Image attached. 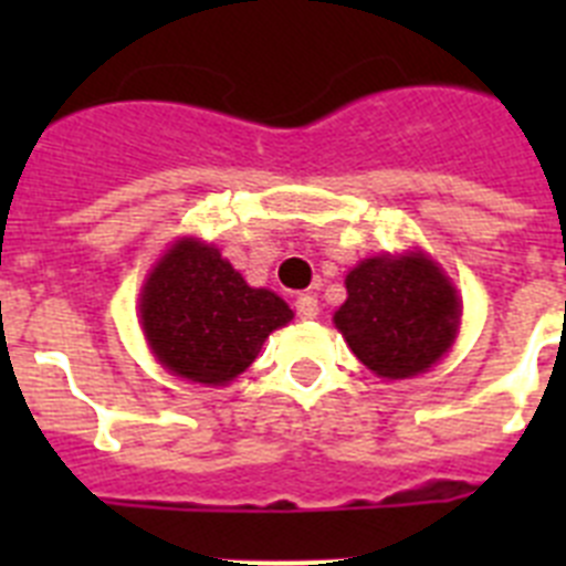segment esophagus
I'll return each instance as SVG.
<instances>
[{"label": "esophagus", "mask_w": 566, "mask_h": 566, "mask_svg": "<svg viewBox=\"0 0 566 566\" xmlns=\"http://www.w3.org/2000/svg\"><path fill=\"white\" fill-rule=\"evenodd\" d=\"M294 312H297L300 319H314L319 314L317 297H312V294H300V297L294 300Z\"/></svg>", "instance_id": "34e87169"}]
</instances>
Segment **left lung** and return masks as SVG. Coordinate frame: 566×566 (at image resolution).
Here are the masks:
<instances>
[{"mask_svg": "<svg viewBox=\"0 0 566 566\" xmlns=\"http://www.w3.org/2000/svg\"><path fill=\"white\" fill-rule=\"evenodd\" d=\"M334 323L363 365L388 379L431 368L459 328L457 289L422 254L363 260Z\"/></svg>", "mask_w": 566, "mask_h": 566, "instance_id": "1", "label": "left lung"}]
</instances>
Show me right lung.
Returning <instances> with one entry per match:
<instances>
[{
	"mask_svg": "<svg viewBox=\"0 0 566 566\" xmlns=\"http://www.w3.org/2000/svg\"><path fill=\"white\" fill-rule=\"evenodd\" d=\"M144 334L178 377L223 385L247 371L292 308L274 292L247 286L221 252L198 240L175 243L142 294Z\"/></svg>",
	"mask_w": 566,
	"mask_h": 566,
	"instance_id": "right-lung-1",
	"label": "right lung"
}]
</instances>
